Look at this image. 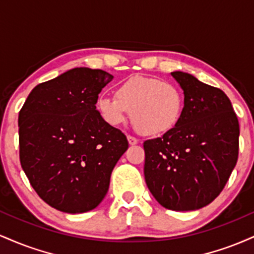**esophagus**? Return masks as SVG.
Returning <instances> with one entry per match:
<instances>
[{"mask_svg":"<svg viewBox=\"0 0 254 254\" xmlns=\"http://www.w3.org/2000/svg\"><path fill=\"white\" fill-rule=\"evenodd\" d=\"M127 141H129V143L131 145H135V144L138 143V139H137L136 137H133V136H131V135L127 136Z\"/></svg>","mask_w":254,"mask_h":254,"instance_id":"obj_1","label":"esophagus"}]
</instances>
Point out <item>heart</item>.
<instances>
[{
	"label": "heart",
	"instance_id": "obj_1",
	"mask_svg": "<svg viewBox=\"0 0 254 254\" xmlns=\"http://www.w3.org/2000/svg\"><path fill=\"white\" fill-rule=\"evenodd\" d=\"M115 95H100L97 109L107 123H124L131 112L133 127L143 135L170 132L182 119L183 92L176 84L161 78L132 76L117 86Z\"/></svg>",
	"mask_w": 254,
	"mask_h": 254
}]
</instances>
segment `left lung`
Instances as JSON below:
<instances>
[{"instance_id": "1", "label": "left lung", "mask_w": 254, "mask_h": 254, "mask_svg": "<svg viewBox=\"0 0 254 254\" xmlns=\"http://www.w3.org/2000/svg\"><path fill=\"white\" fill-rule=\"evenodd\" d=\"M184 90L179 124L144 147V178L166 209L196 210L216 198L239 155V121L223 90L183 71L172 72Z\"/></svg>"}]
</instances>
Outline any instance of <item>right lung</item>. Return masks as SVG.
<instances>
[{
  "mask_svg": "<svg viewBox=\"0 0 254 254\" xmlns=\"http://www.w3.org/2000/svg\"><path fill=\"white\" fill-rule=\"evenodd\" d=\"M112 78L100 69H71L34 87L20 110V164L38 196L57 210L97 208L129 147L95 106Z\"/></svg>",
  "mask_w": 254,
  "mask_h": 254,
  "instance_id": "add662e5",
  "label": "right lung"
}]
</instances>
